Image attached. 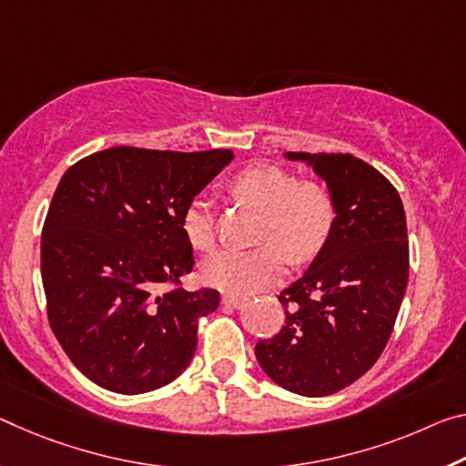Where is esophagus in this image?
<instances>
[{"mask_svg": "<svg viewBox=\"0 0 466 466\" xmlns=\"http://www.w3.org/2000/svg\"><path fill=\"white\" fill-rule=\"evenodd\" d=\"M245 302H247L245 297H236V294H224V297H221V305H224V307L240 309L242 305H245Z\"/></svg>", "mask_w": 466, "mask_h": 466, "instance_id": "34e87169", "label": "esophagus"}]
</instances>
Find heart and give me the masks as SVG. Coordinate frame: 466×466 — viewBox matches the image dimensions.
<instances>
[{
	"mask_svg": "<svg viewBox=\"0 0 466 466\" xmlns=\"http://www.w3.org/2000/svg\"><path fill=\"white\" fill-rule=\"evenodd\" d=\"M240 203L263 213L259 242L253 250H219L203 263V278L228 292L248 294L284 276L290 255L307 261L328 245L336 226V203L317 180H299L290 169L259 164L245 167L230 180ZM182 234L198 250L216 245L209 203L193 198L180 219Z\"/></svg>",
	"mask_w": 466,
	"mask_h": 466,
	"instance_id": "1",
	"label": "heart"
}]
</instances>
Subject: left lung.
<instances>
[{"label":"left lung","instance_id":"8db88e82","mask_svg":"<svg viewBox=\"0 0 466 466\" xmlns=\"http://www.w3.org/2000/svg\"><path fill=\"white\" fill-rule=\"evenodd\" d=\"M313 166L336 203L328 245L279 292L284 326L255 346L265 373L300 396H329L375 365L392 336L409 282L400 195L350 153H288Z\"/></svg>","mask_w":466,"mask_h":466}]
</instances>
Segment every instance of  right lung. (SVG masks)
Masks as SVG:
<instances>
[{
    "mask_svg": "<svg viewBox=\"0 0 466 466\" xmlns=\"http://www.w3.org/2000/svg\"><path fill=\"white\" fill-rule=\"evenodd\" d=\"M232 159L112 147L66 169L43 224L41 278L57 342L97 386L143 394L188 367L219 292L180 288L195 265L180 219Z\"/></svg>",
    "mask_w": 466,
    "mask_h": 466,
    "instance_id": "obj_1",
    "label": "right lung"
}]
</instances>
